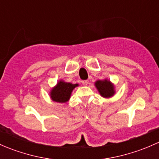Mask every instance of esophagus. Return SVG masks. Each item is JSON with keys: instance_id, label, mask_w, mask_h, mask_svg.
Masks as SVG:
<instances>
[{"instance_id": "34e87169", "label": "esophagus", "mask_w": 159, "mask_h": 159, "mask_svg": "<svg viewBox=\"0 0 159 159\" xmlns=\"http://www.w3.org/2000/svg\"><path fill=\"white\" fill-rule=\"evenodd\" d=\"M81 83H82L83 85H87L88 81H87V80H84V81H82V82H81Z\"/></svg>"}]
</instances>
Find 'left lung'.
Segmentation results:
<instances>
[{
	"instance_id": "obj_1",
	"label": "left lung",
	"mask_w": 159,
	"mask_h": 159,
	"mask_svg": "<svg viewBox=\"0 0 159 159\" xmlns=\"http://www.w3.org/2000/svg\"><path fill=\"white\" fill-rule=\"evenodd\" d=\"M96 89L99 94L104 98H111L115 94V87L114 84L108 79L98 80L94 83Z\"/></svg>"
}]
</instances>
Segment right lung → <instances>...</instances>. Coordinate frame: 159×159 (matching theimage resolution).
<instances>
[{"instance_id": "add662e5", "label": "right lung", "mask_w": 159, "mask_h": 159, "mask_svg": "<svg viewBox=\"0 0 159 159\" xmlns=\"http://www.w3.org/2000/svg\"><path fill=\"white\" fill-rule=\"evenodd\" d=\"M78 86V84H71L60 80L50 92L51 100L59 103H65L70 99L74 89Z\"/></svg>"}]
</instances>
